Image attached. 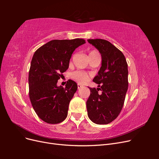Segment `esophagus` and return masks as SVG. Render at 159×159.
Segmentation results:
<instances>
[{"mask_svg":"<svg viewBox=\"0 0 159 159\" xmlns=\"http://www.w3.org/2000/svg\"><path fill=\"white\" fill-rule=\"evenodd\" d=\"M83 88V85L80 84H78V89H80V88Z\"/></svg>","mask_w":159,"mask_h":159,"instance_id":"esophagus-1","label":"esophagus"}]
</instances>
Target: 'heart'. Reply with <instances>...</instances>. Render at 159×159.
<instances>
[{"mask_svg": "<svg viewBox=\"0 0 159 159\" xmlns=\"http://www.w3.org/2000/svg\"><path fill=\"white\" fill-rule=\"evenodd\" d=\"M96 54H99L98 51L91 50L89 52V57ZM71 78L75 81H77V82H78L80 84H84L86 81H88L89 78V75L88 73H86V72L81 71H75L71 74Z\"/></svg>", "mask_w": 159, "mask_h": 159, "instance_id": "heart-1", "label": "heart"}]
</instances>
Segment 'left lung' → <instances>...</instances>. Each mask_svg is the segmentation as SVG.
<instances>
[{"label": "left lung", "mask_w": 159, "mask_h": 159, "mask_svg": "<svg viewBox=\"0 0 159 159\" xmlns=\"http://www.w3.org/2000/svg\"><path fill=\"white\" fill-rule=\"evenodd\" d=\"M100 52L102 66L93 81L100 88H89L86 102L88 117L98 125H106L116 119L123 108L128 89V67L125 56L111 43L103 39H89ZM102 93L99 95L98 91Z\"/></svg>", "instance_id": "8db88e82"}]
</instances>
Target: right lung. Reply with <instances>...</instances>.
I'll return each mask as SVG.
<instances>
[{"mask_svg":"<svg viewBox=\"0 0 159 159\" xmlns=\"http://www.w3.org/2000/svg\"><path fill=\"white\" fill-rule=\"evenodd\" d=\"M85 43L80 38L53 40L34 54L28 75L29 97L38 116L47 123H60L67 117L78 85L71 80L65 88L57 82L68 70L74 51Z\"/></svg>","mask_w":159,"mask_h":159,"instance_id":"right-lung-1","label":"right lung"}]
</instances>
